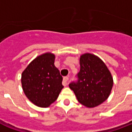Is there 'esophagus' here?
I'll list each match as a JSON object with an SVG mask.
<instances>
[{
    "mask_svg": "<svg viewBox=\"0 0 132 132\" xmlns=\"http://www.w3.org/2000/svg\"><path fill=\"white\" fill-rule=\"evenodd\" d=\"M69 77H67V76H65V77L63 78V86H66L68 85V83H69Z\"/></svg>",
    "mask_w": 132,
    "mask_h": 132,
    "instance_id": "obj_1",
    "label": "esophagus"
}]
</instances>
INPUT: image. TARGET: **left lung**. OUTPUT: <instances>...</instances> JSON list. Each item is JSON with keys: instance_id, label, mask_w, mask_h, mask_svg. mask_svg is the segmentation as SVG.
I'll return each instance as SVG.
<instances>
[{"instance_id": "1", "label": "left lung", "mask_w": 132, "mask_h": 132, "mask_svg": "<svg viewBox=\"0 0 132 132\" xmlns=\"http://www.w3.org/2000/svg\"><path fill=\"white\" fill-rule=\"evenodd\" d=\"M78 80L69 84L80 104L94 108L108 99L113 86V78L107 66L97 56L89 53L80 57Z\"/></svg>"}]
</instances>
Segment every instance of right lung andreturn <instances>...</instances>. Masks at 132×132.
<instances>
[{"instance_id": "add662e5", "label": "right lung", "mask_w": 132, "mask_h": 132, "mask_svg": "<svg viewBox=\"0 0 132 132\" xmlns=\"http://www.w3.org/2000/svg\"><path fill=\"white\" fill-rule=\"evenodd\" d=\"M55 55L45 53L39 56L22 73L24 94L33 104L47 108L57 99L63 88V78L54 66Z\"/></svg>"}]
</instances>
